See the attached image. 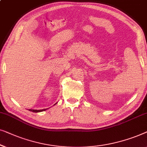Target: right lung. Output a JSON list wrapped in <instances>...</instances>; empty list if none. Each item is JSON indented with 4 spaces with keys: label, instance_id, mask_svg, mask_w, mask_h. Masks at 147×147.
Listing matches in <instances>:
<instances>
[{
    "label": "right lung",
    "instance_id": "1",
    "mask_svg": "<svg viewBox=\"0 0 147 147\" xmlns=\"http://www.w3.org/2000/svg\"><path fill=\"white\" fill-rule=\"evenodd\" d=\"M47 109H42V110H33V109H29L30 111H32L33 113H39V112H42V111H46Z\"/></svg>",
    "mask_w": 147,
    "mask_h": 147
}]
</instances>
